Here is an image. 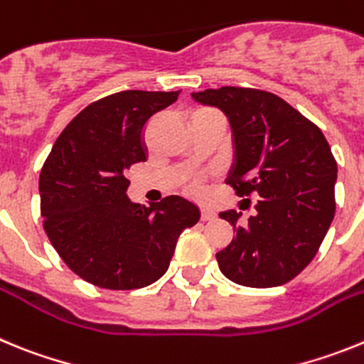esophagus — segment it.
Here are the masks:
<instances>
[{"label":"esophagus","mask_w":364,"mask_h":364,"mask_svg":"<svg viewBox=\"0 0 364 364\" xmlns=\"http://www.w3.org/2000/svg\"><path fill=\"white\" fill-rule=\"evenodd\" d=\"M215 217H217V215H215V211L210 210V208H202V210H200L202 220H213Z\"/></svg>","instance_id":"34e87169"}]
</instances>
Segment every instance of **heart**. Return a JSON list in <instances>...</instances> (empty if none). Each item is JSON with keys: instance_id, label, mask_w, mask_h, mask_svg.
<instances>
[{"instance_id": "obj_1", "label": "heart", "mask_w": 364, "mask_h": 364, "mask_svg": "<svg viewBox=\"0 0 364 364\" xmlns=\"http://www.w3.org/2000/svg\"><path fill=\"white\" fill-rule=\"evenodd\" d=\"M211 111H215V109H202V111H198L197 114H202V112H211ZM200 186H202V178H198V176H195V178H191L188 182V189L191 193L200 191Z\"/></svg>"}]
</instances>
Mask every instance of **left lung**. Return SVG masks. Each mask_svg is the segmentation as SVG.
Masks as SVG:
<instances>
[{"mask_svg": "<svg viewBox=\"0 0 364 364\" xmlns=\"http://www.w3.org/2000/svg\"><path fill=\"white\" fill-rule=\"evenodd\" d=\"M226 112L237 164L226 184L239 197H259L257 215L237 226L217 253L220 272L250 288H272L297 277L319 252L336 215L337 162L323 131L277 95L252 87L193 92Z\"/></svg>", "mask_w": 364, "mask_h": 364, "instance_id": "1", "label": "left lung"}]
</instances>
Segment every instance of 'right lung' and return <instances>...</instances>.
<instances>
[{
  "instance_id": "add662e5",
  "label": "right lung",
  "mask_w": 364,
  "mask_h": 364,
  "mask_svg": "<svg viewBox=\"0 0 364 364\" xmlns=\"http://www.w3.org/2000/svg\"><path fill=\"white\" fill-rule=\"evenodd\" d=\"M180 91H122L87 105L58 136L40 173L43 230L78 277L105 290H138L169 268L176 240L200 218L182 197L131 204L125 178L147 160L146 125Z\"/></svg>"
}]
</instances>
